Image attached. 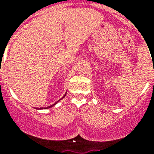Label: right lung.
<instances>
[{
	"label": "right lung",
	"instance_id": "1",
	"mask_svg": "<svg viewBox=\"0 0 154 154\" xmlns=\"http://www.w3.org/2000/svg\"><path fill=\"white\" fill-rule=\"evenodd\" d=\"M66 93H67V92H66ZM65 95H66V94H64V97H63V98H64V97H65ZM60 98V100H61V99H62V98ZM60 100H59V101H60ZM59 101H57V102H56V103H54V104H52V105L49 106H48V107H44V108H43V107H40V108H39V109H47V108H50V107H52V106H55V105H56V103H58Z\"/></svg>",
	"mask_w": 154,
	"mask_h": 154
}]
</instances>
